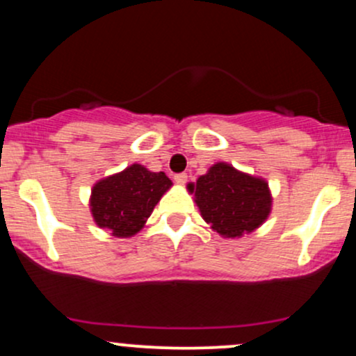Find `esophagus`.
<instances>
[{
	"mask_svg": "<svg viewBox=\"0 0 356 356\" xmlns=\"http://www.w3.org/2000/svg\"><path fill=\"white\" fill-rule=\"evenodd\" d=\"M174 181L175 182H177L179 184V186H184V184H186L187 182V174H175L174 175Z\"/></svg>",
	"mask_w": 356,
	"mask_h": 356,
	"instance_id": "34e87169",
	"label": "esophagus"
}]
</instances>
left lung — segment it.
Wrapping results in <instances>:
<instances>
[{
  "label": "left lung",
  "mask_w": 356,
  "mask_h": 356,
  "mask_svg": "<svg viewBox=\"0 0 356 356\" xmlns=\"http://www.w3.org/2000/svg\"><path fill=\"white\" fill-rule=\"evenodd\" d=\"M189 191L194 192L204 220L224 238L252 232L271 211L268 184L224 162L212 165L195 184H189Z\"/></svg>",
  "instance_id": "1"
}]
</instances>
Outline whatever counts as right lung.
Instances as JSON below:
<instances>
[{
    "mask_svg": "<svg viewBox=\"0 0 356 356\" xmlns=\"http://www.w3.org/2000/svg\"><path fill=\"white\" fill-rule=\"evenodd\" d=\"M172 186L164 172H150L134 164L93 186L90 209L102 229L117 238H129L144 227L147 218Z\"/></svg>",
    "mask_w": 356,
    "mask_h": 356,
    "instance_id": "obj_1",
    "label": "right lung"
}]
</instances>
